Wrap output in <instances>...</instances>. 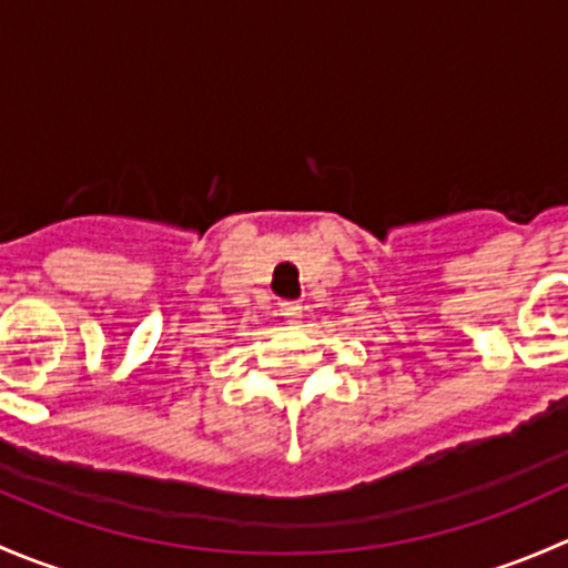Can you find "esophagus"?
Returning a JSON list of instances; mask_svg holds the SVG:
<instances>
[{"mask_svg":"<svg viewBox=\"0 0 568 568\" xmlns=\"http://www.w3.org/2000/svg\"><path fill=\"white\" fill-rule=\"evenodd\" d=\"M302 311H305V307H302L300 302H283V305H280V316H283L285 321H291V324L302 318Z\"/></svg>","mask_w":568,"mask_h":568,"instance_id":"obj_1","label":"esophagus"}]
</instances>
